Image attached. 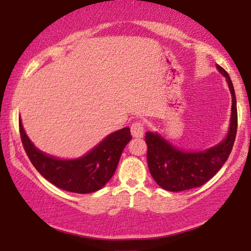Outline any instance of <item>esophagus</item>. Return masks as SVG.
<instances>
[{
  "instance_id": "34e87169",
  "label": "esophagus",
  "mask_w": 251,
  "mask_h": 251,
  "mask_svg": "<svg viewBox=\"0 0 251 251\" xmlns=\"http://www.w3.org/2000/svg\"><path fill=\"white\" fill-rule=\"evenodd\" d=\"M130 130H131L132 137H135V138H142L144 136V123L142 121L133 122L131 126H130Z\"/></svg>"
}]
</instances>
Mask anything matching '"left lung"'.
<instances>
[{
  "label": "left lung",
  "mask_w": 251,
  "mask_h": 251,
  "mask_svg": "<svg viewBox=\"0 0 251 251\" xmlns=\"http://www.w3.org/2000/svg\"><path fill=\"white\" fill-rule=\"evenodd\" d=\"M216 66L226 77L232 95L231 123L227 136L223 142L200 152H186L171 145L159 133L146 132L150 173L163 190L181 192L202 186L218 173L231 154L238 128L235 92L227 72L219 65Z\"/></svg>",
  "instance_id": "obj_1"
}]
</instances>
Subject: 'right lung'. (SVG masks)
Segmentation results:
<instances>
[{
  "mask_svg": "<svg viewBox=\"0 0 251 251\" xmlns=\"http://www.w3.org/2000/svg\"><path fill=\"white\" fill-rule=\"evenodd\" d=\"M19 132L25 152L35 169L54 186L80 194L92 193L105 186L115 173L123 149L132 138L129 128L120 129L84 156L60 160L37 150L27 137L20 120Z\"/></svg>",
  "mask_w": 251,
  "mask_h": 251,
  "instance_id": "1",
  "label": "right lung"
}]
</instances>
